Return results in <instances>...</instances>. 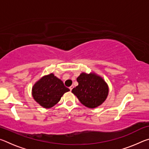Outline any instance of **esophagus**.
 Returning a JSON list of instances; mask_svg holds the SVG:
<instances>
[{
	"label": "esophagus",
	"mask_w": 149,
	"mask_h": 149,
	"mask_svg": "<svg viewBox=\"0 0 149 149\" xmlns=\"http://www.w3.org/2000/svg\"><path fill=\"white\" fill-rule=\"evenodd\" d=\"M73 88H74V86H73V85H72V86H70V87H69V89H70V91H72Z\"/></svg>",
	"instance_id": "esophagus-1"
}]
</instances>
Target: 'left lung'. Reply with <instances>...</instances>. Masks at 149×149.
<instances>
[{
  "mask_svg": "<svg viewBox=\"0 0 149 149\" xmlns=\"http://www.w3.org/2000/svg\"><path fill=\"white\" fill-rule=\"evenodd\" d=\"M78 85L72 92L82 104L94 108L99 107L107 99L108 87L101 77L94 74L82 73L77 78Z\"/></svg>",
  "mask_w": 149,
  "mask_h": 149,
  "instance_id": "8db88e82",
  "label": "left lung"
}]
</instances>
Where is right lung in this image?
<instances>
[{
	"instance_id": "obj_1",
	"label": "right lung",
	"mask_w": 149,
	"mask_h": 149,
	"mask_svg": "<svg viewBox=\"0 0 149 149\" xmlns=\"http://www.w3.org/2000/svg\"><path fill=\"white\" fill-rule=\"evenodd\" d=\"M61 80L50 74L42 77L32 89L33 97L42 107L49 108L60 101L62 96L69 91Z\"/></svg>"
}]
</instances>
